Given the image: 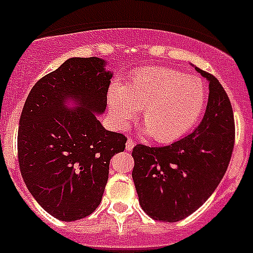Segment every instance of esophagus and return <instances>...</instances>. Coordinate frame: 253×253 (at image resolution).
<instances>
[{"instance_id": "esophagus-1", "label": "esophagus", "mask_w": 253, "mask_h": 253, "mask_svg": "<svg viewBox=\"0 0 253 253\" xmlns=\"http://www.w3.org/2000/svg\"><path fill=\"white\" fill-rule=\"evenodd\" d=\"M135 146V141L132 139H127L126 141V150H131Z\"/></svg>"}]
</instances>
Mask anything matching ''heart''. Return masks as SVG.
<instances>
[{
    "mask_svg": "<svg viewBox=\"0 0 253 253\" xmlns=\"http://www.w3.org/2000/svg\"><path fill=\"white\" fill-rule=\"evenodd\" d=\"M207 88L195 76L171 68H144L108 92L110 114L118 128H126L143 109L146 132L158 143H172L192 130L202 116Z\"/></svg>",
    "mask_w": 253,
    "mask_h": 253,
    "instance_id": "1",
    "label": "heart"
}]
</instances>
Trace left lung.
Wrapping results in <instances>:
<instances>
[{
	"mask_svg": "<svg viewBox=\"0 0 253 253\" xmlns=\"http://www.w3.org/2000/svg\"><path fill=\"white\" fill-rule=\"evenodd\" d=\"M209 81L205 116L190 135L159 148H133L132 179L146 215L180 221L203 205L224 177L234 148V116L216 77L194 67Z\"/></svg>",
	"mask_w": 253,
	"mask_h": 253,
	"instance_id": "obj_1",
	"label": "left lung"
}]
</instances>
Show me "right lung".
I'll use <instances>...</instances> for the list:
<instances>
[{"label": "right lung", "instance_id": "obj_1", "mask_svg": "<svg viewBox=\"0 0 253 253\" xmlns=\"http://www.w3.org/2000/svg\"><path fill=\"white\" fill-rule=\"evenodd\" d=\"M107 64L100 58L65 60L32 87L19 121L23 180L38 205L61 221L97 209L110 159L126 148V137L97 118L113 77Z\"/></svg>", "mask_w": 253, "mask_h": 253}]
</instances>
